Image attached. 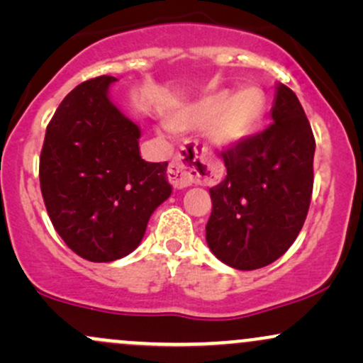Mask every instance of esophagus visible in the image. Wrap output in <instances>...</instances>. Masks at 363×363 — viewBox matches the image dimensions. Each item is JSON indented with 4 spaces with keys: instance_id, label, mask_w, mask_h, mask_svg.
<instances>
[{
    "instance_id": "34e87169",
    "label": "esophagus",
    "mask_w": 363,
    "mask_h": 363,
    "mask_svg": "<svg viewBox=\"0 0 363 363\" xmlns=\"http://www.w3.org/2000/svg\"><path fill=\"white\" fill-rule=\"evenodd\" d=\"M208 167L203 160V150L199 145L182 148L169 165V181L177 189H184L193 184H198L206 176Z\"/></svg>"
}]
</instances>
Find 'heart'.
<instances>
[{
    "instance_id": "b5f03b06",
    "label": "heart",
    "mask_w": 363,
    "mask_h": 363,
    "mask_svg": "<svg viewBox=\"0 0 363 363\" xmlns=\"http://www.w3.org/2000/svg\"><path fill=\"white\" fill-rule=\"evenodd\" d=\"M266 114V99L261 90L242 89L235 94L220 90L191 104L174 121V128L205 129L210 126V140L220 148L242 143L259 128Z\"/></svg>"
}]
</instances>
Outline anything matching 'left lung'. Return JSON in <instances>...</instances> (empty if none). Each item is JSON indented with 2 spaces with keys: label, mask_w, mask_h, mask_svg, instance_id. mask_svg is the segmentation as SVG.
Masks as SVG:
<instances>
[{
  "label": "left lung",
  "mask_w": 363,
  "mask_h": 363,
  "mask_svg": "<svg viewBox=\"0 0 363 363\" xmlns=\"http://www.w3.org/2000/svg\"><path fill=\"white\" fill-rule=\"evenodd\" d=\"M273 124L225 150L227 176L210 189L206 242L242 272L272 264L294 244L309 211L315 140L297 95L278 83Z\"/></svg>",
  "instance_id": "8db88e82"
}]
</instances>
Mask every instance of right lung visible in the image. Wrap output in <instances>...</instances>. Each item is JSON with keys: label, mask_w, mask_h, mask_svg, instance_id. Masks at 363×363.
I'll list each match as a JSON object with an SVG mask.
<instances>
[{"label": "right lung", "mask_w": 363, "mask_h": 363, "mask_svg": "<svg viewBox=\"0 0 363 363\" xmlns=\"http://www.w3.org/2000/svg\"><path fill=\"white\" fill-rule=\"evenodd\" d=\"M118 78L69 91L45 129L39 179L49 218L66 245L94 262L128 256L172 193L167 162H145L140 128L109 97Z\"/></svg>", "instance_id": "right-lung-1"}]
</instances>
